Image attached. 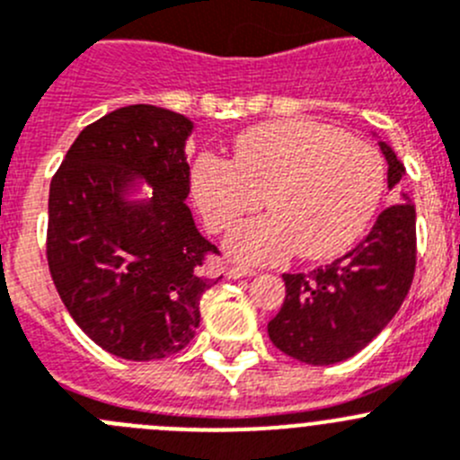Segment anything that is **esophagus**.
<instances>
[{
    "label": "esophagus",
    "mask_w": 460,
    "mask_h": 460,
    "mask_svg": "<svg viewBox=\"0 0 460 460\" xmlns=\"http://www.w3.org/2000/svg\"><path fill=\"white\" fill-rule=\"evenodd\" d=\"M226 275L227 278H251V275H255V269H248V266H230V269H226Z\"/></svg>",
    "instance_id": "esophagus-1"
}]
</instances>
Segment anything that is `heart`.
<instances>
[{
  "label": "heart",
  "instance_id": "1",
  "mask_svg": "<svg viewBox=\"0 0 460 460\" xmlns=\"http://www.w3.org/2000/svg\"><path fill=\"white\" fill-rule=\"evenodd\" d=\"M382 155L364 139L312 119H279L239 135L233 160L205 153L191 191L212 233H226L264 205L270 212L242 223L227 251L257 264L291 252L325 260L352 246L384 194Z\"/></svg>",
  "mask_w": 460,
  "mask_h": 460
}]
</instances>
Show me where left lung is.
Returning <instances> with one entry per match:
<instances>
[{
  "instance_id": "left-lung-1",
  "label": "left lung",
  "mask_w": 460,
  "mask_h": 460,
  "mask_svg": "<svg viewBox=\"0 0 460 460\" xmlns=\"http://www.w3.org/2000/svg\"><path fill=\"white\" fill-rule=\"evenodd\" d=\"M388 190L404 164L382 142ZM415 205L393 203L361 243L309 273H284L282 309L269 323L278 349L303 364L330 366L364 349L397 314L415 273Z\"/></svg>"
}]
</instances>
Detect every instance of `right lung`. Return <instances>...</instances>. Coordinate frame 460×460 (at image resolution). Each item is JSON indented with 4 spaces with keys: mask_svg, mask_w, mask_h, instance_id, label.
<instances>
[{
    "mask_svg": "<svg viewBox=\"0 0 460 460\" xmlns=\"http://www.w3.org/2000/svg\"><path fill=\"white\" fill-rule=\"evenodd\" d=\"M191 121L157 106H126L85 126L51 178L47 261L76 325L130 361L176 354L194 339L200 298L221 255L200 237L185 199ZM133 175L154 185L146 206L120 199Z\"/></svg>",
    "mask_w": 460,
    "mask_h": 460,
    "instance_id": "add662e5",
    "label": "right lung"
}]
</instances>
